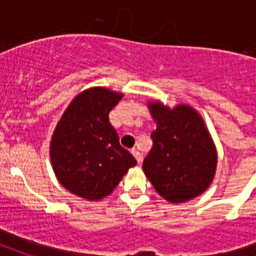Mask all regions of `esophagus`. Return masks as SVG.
<instances>
[{
    "label": "esophagus",
    "mask_w": 256,
    "mask_h": 256,
    "mask_svg": "<svg viewBox=\"0 0 256 256\" xmlns=\"http://www.w3.org/2000/svg\"><path fill=\"white\" fill-rule=\"evenodd\" d=\"M132 156H134V158H136V162H138V164H142V160H144V156H142V154H140V152H138L136 148H132Z\"/></svg>",
    "instance_id": "obj_1"
}]
</instances>
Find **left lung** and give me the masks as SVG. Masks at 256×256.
I'll list each match as a JSON object with an SVG mask.
<instances>
[{"mask_svg":"<svg viewBox=\"0 0 256 256\" xmlns=\"http://www.w3.org/2000/svg\"><path fill=\"white\" fill-rule=\"evenodd\" d=\"M148 108L156 128L152 148L144 158V175L156 191L170 203H184L208 188L218 164L216 148L206 124L194 108H170L160 100Z\"/></svg>","mask_w":256,"mask_h":256,"instance_id":"obj_1","label":"left lung"}]
</instances>
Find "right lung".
<instances>
[{
    "label": "right lung",
    "mask_w": 256,
    "mask_h": 256,
    "mask_svg": "<svg viewBox=\"0 0 256 256\" xmlns=\"http://www.w3.org/2000/svg\"><path fill=\"white\" fill-rule=\"evenodd\" d=\"M122 96L102 86L86 88L70 102L52 136L50 160L58 182L86 200L112 194L136 164L108 120Z\"/></svg>",
    "instance_id": "right-lung-1"
}]
</instances>
